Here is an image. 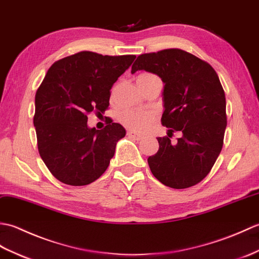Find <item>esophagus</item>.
Here are the masks:
<instances>
[{
	"mask_svg": "<svg viewBox=\"0 0 259 259\" xmlns=\"http://www.w3.org/2000/svg\"><path fill=\"white\" fill-rule=\"evenodd\" d=\"M127 136L131 137V139H134V140H137V141H140V140L143 139V135L137 134V133H135V132H133V131H128L127 132Z\"/></svg>",
	"mask_w": 259,
	"mask_h": 259,
	"instance_id": "obj_1",
	"label": "esophagus"
}]
</instances>
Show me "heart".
<instances>
[{
	"label": "heart",
	"mask_w": 259,
	"mask_h": 259,
	"mask_svg": "<svg viewBox=\"0 0 259 259\" xmlns=\"http://www.w3.org/2000/svg\"><path fill=\"white\" fill-rule=\"evenodd\" d=\"M137 79H142L145 82H159L160 79L151 73H143L137 77ZM119 122L126 127H128L136 132L146 131L155 120L154 113L149 111L141 110H124L120 112L118 116Z\"/></svg>",
	"instance_id": "obj_1"
}]
</instances>
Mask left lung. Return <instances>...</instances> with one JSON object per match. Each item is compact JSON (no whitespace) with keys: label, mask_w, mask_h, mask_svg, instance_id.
<instances>
[{"label":"left lung","mask_w":259,"mask_h":259,"mask_svg":"<svg viewBox=\"0 0 259 259\" xmlns=\"http://www.w3.org/2000/svg\"><path fill=\"white\" fill-rule=\"evenodd\" d=\"M137 71L162 78V124L169 128L168 136L175 131L182 134L176 144L157 137L159 148L148 157L149 168L168 187L196 185L214 166L226 130V99L217 73L208 63L178 49L137 56L131 72Z\"/></svg>","instance_id":"left-lung-1"}]
</instances>
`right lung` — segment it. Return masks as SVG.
Listing matches in <instances>:
<instances>
[{
  "label": "right lung",
  "instance_id": "add662e5",
  "mask_svg": "<svg viewBox=\"0 0 259 259\" xmlns=\"http://www.w3.org/2000/svg\"><path fill=\"white\" fill-rule=\"evenodd\" d=\"M135 57L84 51L49 68L36 91L33 123L39 155L60 182L89 185L108 167L126 131L112 120L101 131L91 128L88 114L105 112L113 84Z\"/></svg>",
  "mask_w": 259,
  "mask_h": 259
}]
</instances>
